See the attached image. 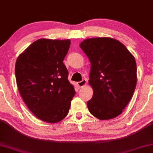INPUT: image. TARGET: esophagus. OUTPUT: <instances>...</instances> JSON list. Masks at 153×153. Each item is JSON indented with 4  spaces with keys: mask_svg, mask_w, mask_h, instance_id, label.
Here are the masks:
<instances>
[{
    "mask_svg": "<svg viewBox=\"0 0 153 153\" xmlns=\"http://www.w3.org/2000/svg\"><path fill=\"white\" fill-rule=\"evenodd\" d=\"M86 83H87V80H85V79H83L82 81H80V82H78V85L80 88H81V87L85 86V85H86Z\"/></svg>",
    "mask_w": 153,
    "mask_h": 153,
    "instance_id": "34e87169",
    "label": "esophagus"
}]
</instances>
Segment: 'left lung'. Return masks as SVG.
Here are the masks:
<instances>
[{"label": "left lung", "mask_w": 153, "mask_h": 153, "mask_svg": "<svg viewBox=\"0 0 153 153\" xmlns=\"http://www.w3.org/2000/svg\"><path fill=\"white\" fill-rule=\"evenodd\" d=\"M80 47L91 63L89 83L94 92L87 103L89 111L99 120L117 117L135 90V59L123 43L111 38H89Z\"/></svg>", "instance_id": "1"}]
</instances>
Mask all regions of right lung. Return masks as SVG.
Here are the masks:
<instances>
[{"instance_id": "add662e5", "label": "right lung", "mask_w": 153, "mask_h": 153, "mask_svg": "<svg viewBox=\"0 0 153 153\" xmlns=\"http://www.w3.org/2000/svg\"><path fill=\"white\" fill-rule=\"evenodd\" d=\"M70 45L69 40L39 39L16 62L20 94L36 117L46 123H56L64 119L75 94L63 63Z\"/></svg>"}]
</instances>
